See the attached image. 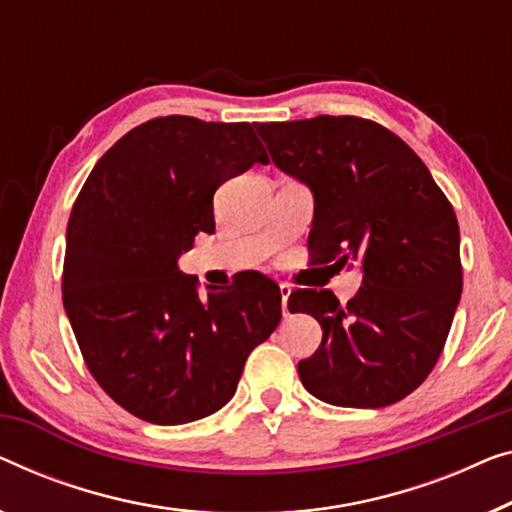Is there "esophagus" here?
<instances>
[{"label":"esophagus","instance_id":"1","mask_svg":"<svg viewBox=\"0 0 512 512\" xmlns=\"http://www.w3.org/2000/svg\"><path fill=\"white\" fill-rule=\"evenodd\" d=\"M279 293H281V311H284V316H288V295H291V286L279 284Z\"/></svg>","mask_w":512,"mask_h":512}]
</instances>
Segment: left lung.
<instances>
[{"label":"left lung","mask_w":512,"mask_h":512,"mask_svg":"<svg viewBox=\"0 0 512 512\" xmlns=\"http://www.w3.org/2000/svg\"><path fill=\"white\" fill-rule=\"evenodd\" d=\"M274 166L314 194L311 263L362 268L360 291L298 288L288 309L321 323L316 353L298 362L311 395L379 409L411 395L446 344L459 295V226L446 194L402 138L372 120L318 115L258 124Z\"/></svg>","instance_id":"1"}]
</instances>
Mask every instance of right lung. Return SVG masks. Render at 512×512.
Returning a JSON list of instances; mask_svg holds the SVG:
<instances>
[{"instance_id":"add662e5","label":"right lung","mask_w":512,"mask_h":512,"mask_svg":"<svg viewBox=\"0 0 512 512\" xmlns=\"http://www.w3.org/2000/svg\"><path fill=\"white\" fill-rule=\"evenodd\" d=\"M268 154L249 122L154 117L96 161L66 226L62 300L96 383L154 425H184L235 395L281 318L268 277L198 291L177 256L214 231L221 184Z\"/></svg>"}]
</instances>
